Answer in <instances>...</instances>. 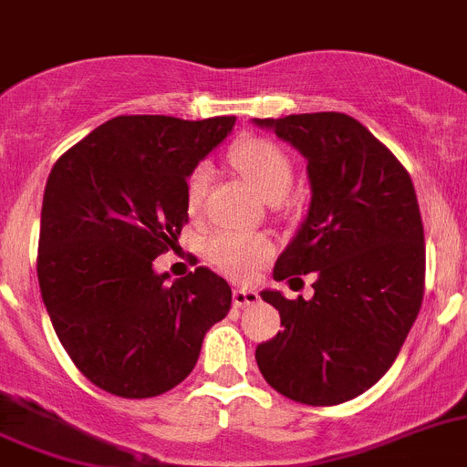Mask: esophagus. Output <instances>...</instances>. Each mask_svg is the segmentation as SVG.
I'll use <instances>...</instances> for the list:
<instances>
[{
    "mask_svg": "<svg viewBox=\"0 0 467 467\" xmlns=\"http://www.w3.org/2000/svg\"><path fill=\"white\" fill-rule=\"evenodd\" d=\"M260 299V295L255 293V290H251V287H237L233 293V304L237 308H246V306H254L255 302Z\"/></svg>",
    "mask_w": 467,
    "mask_h": 467,
    "instance_id": "esophagus-1",
    "label": "esophagus"
}]
</instances>
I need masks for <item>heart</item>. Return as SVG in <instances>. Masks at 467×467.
I'll use <instances>...</instances> for the list:
<instances>
[{
	"instance_id": "obj_1",
	"label": "heart",
	"mask_w": 467,
	"mask_h": 467,
	"mask_svg": "<svg viewBox=\"0 0 467 467\" xmlns=\"http://www.w3.org/2000/svg\"><path fill=\"white\" fill-rule=\"evenodd\" d=\"M233 161L239 172L251 182L255 191L269 202H281L290 193L293 186V163L281 147L274 142L254 138L234 145ZM212 170L209 165L200 163L191 170L186 180V204L191 212L202 204L207 193ZM209 255L223 272L233 276H248L254 274L265 260L272 255V242L263 234H244V233H219L209 242Z\"/></svg>"
}]
</instances>
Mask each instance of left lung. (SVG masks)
Wrapping results in <instances>:
<instances>
[{
	"mask_svg": "<svg viewBox=\"0 0 467 467\" xmlns=\"http://www.w3.org/2000/svg\"><path fill=\"white\" fill-rule=\"evenodd\" d=\"M306 159L311 202L274 278L316 272L311 299L260 297L283 332L260 343L265 380L287 399L337 405L371 389L394 364L424 297L426 246L410 174L343 112L254 119Z\"/></svg>",
	"mask_w": 467,
	"mask_h": 467,
	"instance_id": "obj_1",
	"label": "left lung"
}]
</instances>
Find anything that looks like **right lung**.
<instances>
[{
    "label": "right lung",
    "mask_w": 467,
    "mask_h": 467,
    "mask_svg": "<svg viewBox=\"0 0 467 467\" xmlns=\"http://www.w3.org/2000/svg\"><path fill=\"white\" fill-rule=\"evenodd\" d=\"M234 117L124 115L91 130L47 177L38 285L64 350L96 387L150 399L180 385L233 304L207 267L170 281L154 260L189 223L186 180Z\"/></svg>",
    "instance_id": "obj_1"
}]
</instances>
